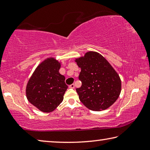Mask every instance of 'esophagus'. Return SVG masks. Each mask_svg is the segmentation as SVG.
<instances>
[{"label": "esophagus", "mask_w": 150, "mask_h": 150, "mask_svg": "<svg viewBox=\"0 0 150 150\" xmlns=\"http://www.w3.org/2000/svg\"><path fill=\"white\" fill-rule=\"evenodd\" d=\"M69 88H75V85H74V84L70 85L69 86Z\"/></svg>", "instance_id": "1"}]
</instances>
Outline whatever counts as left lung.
Returning <instances> with one entry per match:
<instances>
[{
  "mask_svg": "<svg viewBox=\"0 0 150 150\" xmlns=\"http://www.w3.org/2000/svg\"><path fill=\"white\" fill-rule=\"evenodd\" d=\"M82 82L76 89L81 102L94 111L106 110L118 99L121 92L120 76L99 53L89 51L75 58Z\"/></svg>",
  "mask_w": 150,
  "mask_h": 150,
  "instance_id": "obj_1",
  "label": "left lung"
}]
</instances>
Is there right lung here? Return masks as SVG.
<instances>
[{
	"label": "right lung",
	"instance_id": "1",
	"mask_svg": "<svg viewBox=\"0 0 150 150\" xmlns=\"http://www.w3.org/2000/svg\"><path fill=\"white\" fill-rule=\"evenodd\" d=\"M62 62L55 57H47L38 65L26 87L28 100L40 111L51 112L63 100L67 89L65 78L60 74Z\"/></svg>",
	"mask_w": 150,
	"mask_h": 150
}]
</instances>
